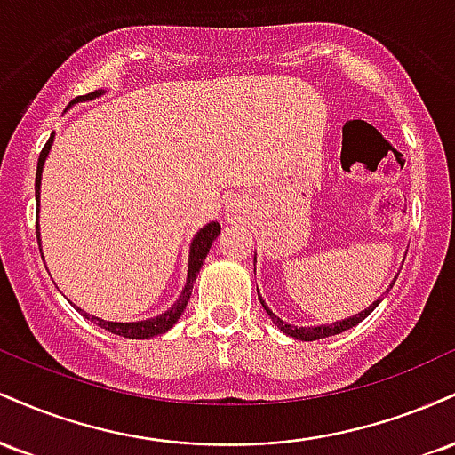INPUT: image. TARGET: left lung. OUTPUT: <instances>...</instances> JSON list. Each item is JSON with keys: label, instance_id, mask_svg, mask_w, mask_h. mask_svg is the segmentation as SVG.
Wrapping results in <instances>:
<instances>
[{"label": "left lung", "instance_id": "1", "mask_svg": "<svg viewBox=\"0 0 455 455\" xmlns=\"http://www.w3.org/2000/svg\"><path fill=\"white\" fill-rule=\"evenodd\" d=\"M394 284H395V282H391L389 289H391V286H394ZM389 289H387V291H389ZM257 293H259V289H257ZM259 299H260V293H259ZM380 299H383V297H379V299L374 301L372 306L365 307V310L359 312V315H355V316H351V318H344V321L333 323V325H321V327H293V325H289V323L282 321L280 316H275L274 312H271L269 307L265 306L263 299H260V304H263L265 310H267L269 318H271V321H274V325H278V329H280L282 333H286V336L295 338V340L312 342V340H321V338H327V336H336V333H342V331H347V329L355 327V325H357V323H362L363 318L368 316L370 312H372L374 307H377V306L380 304Z\"/></svg>", "mask_w": 455, "mask_h": 455}]
</instances>
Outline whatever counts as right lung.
Wrapping results in <instances>:
<instances>
[{"mask_svg": "<svg viewBox=\"0 0 455 455\" xmlns=\"http://www.w3.org/2000/svg\"><path fill=\"white\" fill-rule=\"evenodd\" d=\"M102 93H104L102 90L92 92V93H87V96L76 98V102L78 100H92V98L102 96ZM51 143H53V134H51V139L46 140L43 151H40L38 169H36V198H40V177H43V166H44L46 156H49ZM36 235H38V243H40L38 224H36ZM218 235H220V224L218 222H210L207 227H203L201 231L195 235V239H192V243H190V257H188V280H186L184 291H181V295L177 297L175 304L171 306L166 312H162V315L148 318V321H137V323H113V321H104V318H98V316H90L87 312H81L76 306L75 307L81 312L83 316L92 318L98 327L107 329V331L115 333V336L132 338V340H145V338H154V336H160V333L169 331V329L177 323V318L181 316V312L186 310L188 299H190V295H192V284H195L198 271H201L203 263H205L207 252H210L213 239H216Z\"/></svg>", "mask_w": 455, "mask_h": 455, "instance_id": "add662e5", "label": "right lung"}]
</instances>
